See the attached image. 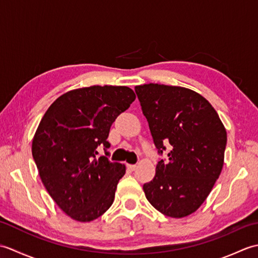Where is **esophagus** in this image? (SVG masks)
I'll return each mask as SVG.
<instances>
[{
  "label": "esophagus",
  "instance_id": "obj_1",
  "mask_svg": "<svg viewBox=\"0 0 258 258\" xmlns=\"http://www.w3.org/2000/svg\"><path fill=\"white\" fill-rule=\"evenodd\" d=\"M136 167H138V166H136V165H133V164H127V168H128V169H131V171H135Z\"/></svg>",
  "mask_w": 258,
  "mask_h": 258
}]
</instances>
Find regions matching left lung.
<instances>
[{"label":"left lung","mask_w":258,"mask_h":258,"mask_svg":"<svg viewBox=\"0 0 258 258\" xmlns=\"http://www.w3.org/2000/svg\"><path fill=\"white\" fill-rule=\"evenodd\" d=\"M158 153L171 144L155 176L143 186L147 201L173 218L196 212L210 195L224 165L226 128L205 97L182 86H135Z\"/></svg>","instance_id":"left-lung-1"}]
</instances>
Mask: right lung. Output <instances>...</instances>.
I'll return each instance as SVG.
<instances>
[{"instance_id": "right-lung-1", "label": "right lung", "mask_w": 258, "mask_h": 258, "mask_svg": "<svg viewBox=\"0 0 258 258\" xmlns=\"http://www.w3.org/2000/svg\"><path fill=\"white\" fill-rule=\"evenodd\" d=\"M127 86L94 85L64 93L38 124L32 154L43 185L57 206L78 222H92L114 202L124 164L96 158L108 149L109 128L135 100Z\"/></svg>"}]
</instances>
